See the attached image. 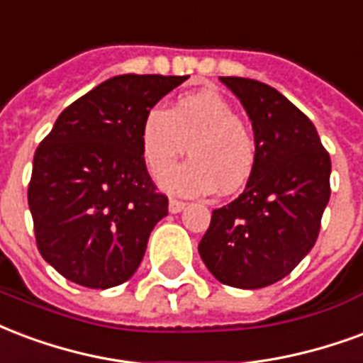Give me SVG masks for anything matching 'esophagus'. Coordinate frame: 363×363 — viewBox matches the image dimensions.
<instances>
[{
    "mask_svg": "<svg viewBox=\"0 0 363 363\" xmlns=\"http://www.w3.org/2000/svg\"><path fill=\"white\" fill-rule=\"evenodd\" d=\"M184 208H185L184 201H178V199H170V201H168V211H170L172 214L182 213Z\"/></svg>",
    "mask_w": 363,
    "mask_h": 363,
    "instance_id": "34e87169",
    "label": "esophagus"
}]
</instances>
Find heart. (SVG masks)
I'll return each mask as SVG.
<instances>
[{
  "label": "heart",
  "mask_w": 363,
  "mask_h": 363,
  "mask_svg": "<svg viewBox=\"0 0 363 363\" xmlns=\"http://www.w3.org/2000/svg\"><path fill=\"white\" fill-rule=\"evenodd\" d=\"M187 162L160 179L179 195H207L218 187L232 195L255 170L257 145L250 127L238 120L234 106L213 89L179 96L170 110L150 108L141 123V152L155 176L170 170L184 155Z\"/></svg>",
  "instance_id": "heart-1"
}]
</instances>
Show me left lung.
I'll list each match as a JSON object with an SVG mask.
<instances>
[{
	"label": "left lung",
	"mask_w": 363,
	"mask_h": 363,
	"mask_svg": "<svg viewBox=\"0 0 363 363\" xmlns=\"http://www.w3.org/2000/svg\"><path fill=\"white\" fill-rule=\"evenodd\" d=\"M247 112L257 145L243 193L213 211L199 255L214 279L242 288L271 286L315 245L330 197V158L308 116L265 83L220 77Z\"/></svg>",
	"instance_id": "8db88e82"
}]
</instances>
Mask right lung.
I'll list each match as a JSON object with an SVG mask.
<instances>
[{
    "label": "right lung",
    "mask_w": 363,
    "mask_h": 363,
    "mask_svg": "<svg viewBox=\"0 0 363 363\" xmlns=\"http://www.w3.org/2000/svg\"><path fill=\"white\" fill-rule=\"evenodd\" d=\"M187 77L118 75L67 106L36 149L28 207L40 255L86 288L123 284L168 214L141 152L145 113Z\"/></svg>",
    "instance_id": "add662e5"
}]
</instances>
